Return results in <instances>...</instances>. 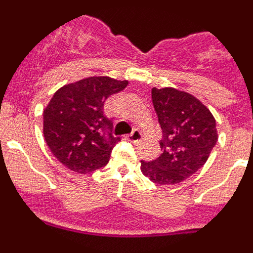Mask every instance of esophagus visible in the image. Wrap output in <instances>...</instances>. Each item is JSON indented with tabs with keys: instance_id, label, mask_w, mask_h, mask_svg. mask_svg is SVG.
I'll return each mask as SVG.
<instances>
[{
	"instance_id": "1",
	"label": "esophagus",
	"mask_w": 253,
	"mask_h": 253,
	"mask_svg": "<svg viewBox=\"0 0 253 253\" xmlns=\"http://www.w3.org/2000/svg\"><path fill=\"white\" fill-rule=\"evenodd\" d=\"M128 139L130 140V142H133V143H139L140 140L143 139L142 131L138 130V129H135V130H134L133 133L129 134V135H128Z\"/></svg>"
}]
</instances>
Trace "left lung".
Wrapping results in <instances>:
<instances>
[{"label":"left lung","instance_id":"left-lung-1","mask_svg":"<svg viewBox=\"0 0 253 253\" xmlns=\"http://www.w3.org/2000/svg\"><path fill=\"white\" fill-rule=\"evenodd\" d=\"M152 101L162 129V153L151 162L140 161V169L154 184H178L209 158L218 140L215 119L195 96L173 87H153Z\"/></svg>","mask_w":253,"mask_h":253}]
</instances>
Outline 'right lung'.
I'll list each match as a JSON object with an SVG mask.
<instances>
[{
	"instance_id": "obj_1",
	"label": "right lung",
	"mask_w": 253,
	"mask_h": 253,
	"mask_svg": "<svg viewBox=\"0 0 253 253\" xmlns=\"http://www.w3.org/2000/svg\"><path fill=\"white\" fill-rule=\"evenodd\" d=\"M126 86V80L93 76L64 84L53 95L43 111V133L63 166L88 173L109 162L120 138L111 134L113 122L104 115V102Z\"/></svg>"
}]
</instances>
